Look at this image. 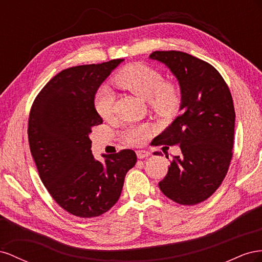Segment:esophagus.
Segmentation results:
<instances>
[{"label": "esophagus", "instance_id": "34e87169", "mask_svg": "<svg viewBox=\"0 0 262 262\" xmlns=\"http://www.w3.org/2000/svg\"><path fill=\"white\" fill-rule=\"evenodd\" d=\"M136 155H137V157L139 159H144V158H147V157H149L150 156V152L149 151H146V150H143V149H139V150H137L136 151Z\"/></svg>", "mask_w": 262, "mask_h": 262}]
</instances>
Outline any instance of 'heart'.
<instances>
[{
  "label": "heart",
  "instance_id": "obj_1",
  "mask_svg": "<svg viewBox=\"0 0 262 262\" xmlns=\"http://www.w3.org/2000/svg\"><path fill=\"white\" fill-rule=\"evenodd\" d=\"M115 83L127 91L148 101L150 108L160 116L174 114L180 106L181 96L172 82L163 81V76L151 67L134 63L126 67L115 77ZM114 95L106 86L99 90L95 95V111L101 117H108L113 112ZM145 126H134L126 132V138L134 145H140L148 137Z\"/></svg>",
  "mask_w": 262,
  "mask_h": 262
}]
</instances>
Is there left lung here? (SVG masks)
Masks as SVG:
<instances>
[{"label":"left lung","instance_id":"obj_1","mask_svg":"<svg viewBox=\"0 0 262 262\" xmlns=\"http://www.w3.org/2000/svg\"><path fill=\"white\" fill-rule=\"evenodd\" d=\"M149 59L166 64L181 91V114L156 144L179 145L182 154L173 157L159 188L179 204L201 203L219 189L233 157V98L220 72L196 57L170 50L154 51Z\"/></svg>","mask_w":262,"mask_h":262}]
</instances>
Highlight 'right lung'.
Returning <instances> with one entry per match:
<instances>
[{
    "label": "right lung",
    "mask_w": 262,
    "mask_h": 262,
    "mask_svg": "<svg viewBox=\"0 0 262 262\" xmlns=\"http://www.w3.org/2000/svg\"><path fill=\"white\" fill-rule=\"evenodd\" d=\"M124 59L77 66L52 78L36 96L28 119L29 148L43 185L72 215L96 217L121 196L136 154L124 149L94 158L90 134L103 123L96 113V91Z\"/></svg>",
    "instance_id": "right-lung-1"
}]
</instances>
